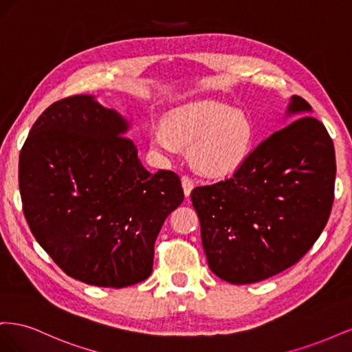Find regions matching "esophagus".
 <instances>
[{"label": "esophagus", "mask_w": 352, "mask_h": 352, "mask_svg": "<svg viewBox=\"0 0 352 352\" xmlns=\"http://www.w3.org/2000/svg\"><path fill=\"white\" fill-rule=\"evenodd\" d=\"M182 186H184V192H185V195L186 197H189L190 195V190L194 189V186H195V184H194V180H192V177H189V176H182Z\"/></svg>", "instance_id": "esophagus-1"}]
</instances>
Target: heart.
<instances>
[{"label":"heart","mask_w":352,"mask_h":352,"mask_svg":"<svg viewBox=\"0 0 352 352\" xmlns=\"http://www.w3.org/2000/svg\"><path fill=\"white\" fill-rule=\"evenodd\" d=\"M151 142L173 154L190 145V160L207 176H226L243 164L254 142L250 116L217 101H197L170 111L164 127L151 133Z\"/></svg>","instance_id":"b5f03b06"}]
</instances>
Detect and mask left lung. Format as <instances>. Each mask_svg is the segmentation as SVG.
I'll return each instance as SVG.
<instances>
[{
    "label": "left lung",
    "instance_id": "1",
    "mask_svg": "<svg viewBox=\"0 0 352 352\" xmlns=\"http://www.w3.org/2000/svg\"><path fill=\"white\" fill-rule=\"evenodd\" d=\"M295 120L273 132L230 177L190 192L210 270L233 285L264 280L300 261L320 236L335 198V146L294 95Z\"/></svg>",
    "mask_w": 352,
    "mask_h": 352
}]
</instances>
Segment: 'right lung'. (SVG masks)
Masks as SVG:
<instances>
[{"instance_id": "obj_1", "label": "right lung", "mask_w": 352, "mask_h": 352, "mask_svg": "<svg viewBox=\"0 0 352 352\" xmlns=\"http://www.w3.org/2000/svg\"><path fill=\"white\" fill-rule=\"evenodd\" d=\"M126 131L119 113L72 95L38 117L19 157L30 232L63 272L88 285L145 280L158 232L184 201L179 176L148 172Z\"/></svg>"}]
</instances>
